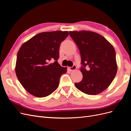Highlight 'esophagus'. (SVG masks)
Returning a JSON list of instances; mask_svg holds the SVG:
<instances>
[{"instance_id":"1","label":"esophagus","mask_w":131,"mask_h":131,"mask_svg":"<svg viewBox=\"0 0 131 131\" xmlns=\"http://www.w3.org/2000/svg\"><path fill=\"white\" fill-rule=\"evenodd\" d=\"M68 68L70 70H75L77 69V66H76V65L75 64H74L72 67H68Z\"/></svg>"}]
</instances>
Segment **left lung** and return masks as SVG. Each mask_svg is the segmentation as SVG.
I'll return each instance as SVG.
<instances>
[{
    "mask_svg": "<svg viewBox=\"0 0 131 131\" xmlns=\"http://www.w3.org/2000/svg\"><path fill=\"white\" fill-rule=\"evenodd\" d=\"M69 35L80 51L82 80L76 88L89 95L100 94L108 88L117 73L116 52L113 46L97 33L70 31Z\"/></svg>",
    "mask_w": 131,
    "mask_h": 131,
    "instance_id": "8db88e82",
    "label": "left lung"
}]
</instances>
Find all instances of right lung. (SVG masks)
I'll use <instances>...</instances> for the list:
<instances>
[{"instance_id": "add662e5", "label": "right lung", "mask_w": 131, "mask_h": 131, "mask_svg": "<svg viewBox=\"0 0 131 131\" xmlns=\"http://www.w3.org/2000/svg\"><path fill=\"white\" fill-rule=\"evenodd\" d=\"M68 34V31L59 30L40 33L21 46L15 72L28 92L37 97H45L57 89L61 76L67 72V68L57 62L59 49Z\"/></svg>"}]
</instances>
